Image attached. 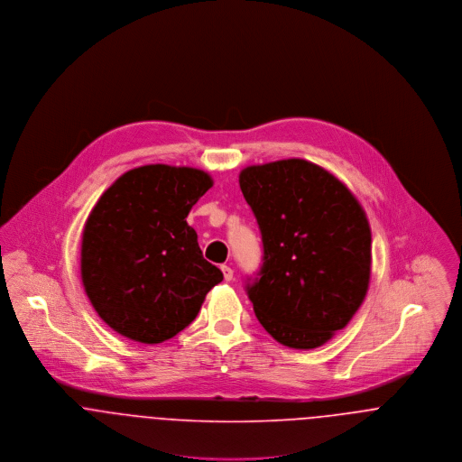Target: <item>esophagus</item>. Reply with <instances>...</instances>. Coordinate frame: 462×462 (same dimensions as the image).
Masks as SVG:
<instances>
[{
  "label": "esophagus",
  "instance_id": "1",
  "mask_svg": "<svg viewBox=\"0 0 462 462\" xmlns=\"http://www.w3.org/2000/svg\"><path fill=\"white\" fill-rule=\"evenodd\" d=\"M221 271H223L225 282H232V280H234V271H232L228 265H221Z\"/></svg>",
  "mask_w": 462,
  "mask_h": 462
}]
</instances>
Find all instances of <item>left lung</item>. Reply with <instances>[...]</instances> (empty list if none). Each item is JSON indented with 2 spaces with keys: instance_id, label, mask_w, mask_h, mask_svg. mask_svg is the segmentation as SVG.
<instances>
[{
  "instance_id": "left-lung-1",
  "label": "left lung",
  "mask_w": 462,
  "mask_h": 462,
  "mask_svg": "<svg viewBox=\"0 0 462 462\" xmlns=\"http://www.w3.org/2000/svg\"><path fill=\"white\" fill-rule=\"evenodd\" d=\"M239 186L263 243L260 278L246 287L258 322L282 346H324L368 291L372 234L363 207L307 159L246 166Z\"/></svg>"
}]
</instances>
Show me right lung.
Here are the masks:
<instances>
[{
  "label": "right lung",
  "mask_w": 462,
  "mask_h": 462,
  "mask_svg": "<svg viewBox=\"0 0 462 462\" xmlns=\"http://www.w3.org/2000/svg\"><path fill=\"white\" fill-rule=\"evenodd\" d=\"M212 184L199 168L145 164L120 175L88 214L81 282L118 335L151 346L173 338L223 280L186 221Z\"/></svg>",
  "instance_id": "obj_1"
}]
</instances>
